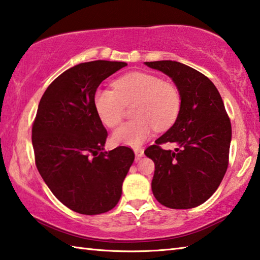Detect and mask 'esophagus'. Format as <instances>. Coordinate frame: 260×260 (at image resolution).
Instances as JSON below:
<instances>
[{
    "mask_svg": "<svg viewBox=\"0 0 260 260\" xmlns=\"http://www.w3.org/2000/svg\"><path fill=\"white\" fill-rule=\"evenodd\" d=\"M134 153L136 155V160H139L140 158L143 157L144 151H143V149H141V148H136V149H134Z\"/></svg>",
    "mask_w": 260,
    "mask_h": 260,
    "instance_id": "obj_1",
    "label": "esophagus"
}]
</instances>
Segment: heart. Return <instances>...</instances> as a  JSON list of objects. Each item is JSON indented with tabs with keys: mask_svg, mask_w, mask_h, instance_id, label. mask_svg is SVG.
Segmentation results:
<instances>
[{
	"mask_svg": "<svg viewBox=\"0 0 260 260\" xmlns=\"http://www.w3.org/2000/svg\"><path fill=\"white\" fill-rule=\"evenodd\" d=\"M115 89L99 87L94 93V107L103 124L117 126L124 116V103L136 101L134 120L121 125L112 134L116 144L138 148L148 141L154 128H168L181 110V95L173 84L152 74L134 72L118 78Z\"/></svg>",
	"mask_w": 260,
	"mask_h": 260,
	"instance_id": "obj_1",
	"label": "heart"
}]
</instances>
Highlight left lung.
<instances>
[{
    "instance_id": "obj_1",
    "label": "left lung",
    "mask_w": 260,
    "mask_h": 260,
    "mask_svg": "<svg viewBox=\"0 0 260 260\" xmlns=\"http://www.w3.org/2000/svg\"><path fill=\"white\" fill-rule=\"evenodd\" d=\"M144 64L171 77L181 95L175 122L144 151L154 162L153 196L168 208H194L214 194L228 169L230 118L218 89L198 70L172 60ZM166 142L177 148H160Z\"/></svg>"
}]
</instances>
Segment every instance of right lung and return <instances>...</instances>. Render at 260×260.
Returning a JSON list of instances; mask_svg holds the SVG:
<instances>
[{
    "label": "right lung",
    "mask_w": 260,
    "mask_h": 260,
    "mask_svg": "<svg viewBox=\"0 0 260 260\" xmlns=\"http://www.w3.org/2000/svg\"><path fill=\"white\" fill-rule=\"evenodd\" d=\"M126 66L107 60L74 66L40 101L31 129L36 167L56 199L78 214L114 208L134 161L127 146L105 151L108 133L94 107L99 85Z\"/></svg>",
    "instance_id": "1"
}]
</instances>
